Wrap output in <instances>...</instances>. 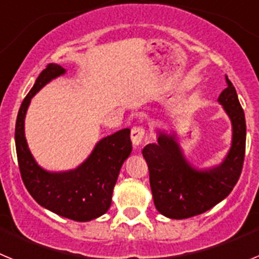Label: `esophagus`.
<instances>
[{
    "instance_id": "obj_1",
    "label": "esophagus",
    "mask_w": 259,
    "mask_h": 259,
    "mask_svg": "<svg viewBox=\"0 0 259 259\" xmlns=\"http://www.w3.org/2000/svg\"><path fill=\"white\" fill-rule=\"evenodd\" d=\"M144 136H145V128L143 125H135L131 130V140L135 146L140 145L143 141Z\"/></svg>"
}]
</instances>
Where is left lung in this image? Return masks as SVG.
<instances>
[{
	"instance_id": "left-lung-1",
	"label": "left lung",
	"mask_w": 259,
	"mask_h": 259,
	"mask_svg": "<svg viewBox=\"0 0 259 259\" xmlns=\"http://www.w3.org/2000/svg\"><path fill=\"white\" fill-rule=\"evenodd\" d=\"M227 88L219 96V104L232 123V145L219 166L196 170L187 162L175 136L159 132L157 144L143 149L149 168L150 188L157 210L171 219L200 215L227 197L241 175L245 157V114L235 87L226 75Z\"/></svg>"
}]
</instances>
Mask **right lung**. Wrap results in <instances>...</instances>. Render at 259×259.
<instances>
[{
	"mask_svg": "<svg viewBox=\"0 0 259 259\" xmlns=\"http://www.w3.org/2000/svg\"><path fill=\"white\" fill-rule=\"evenodd\" d=\"M65 72L59 65L49 63L23 100L15 124L18 164L27 191L38 205L65 218L88 222L104 215L111 205L120 167L132 152L131 130L124 128L102 139L87 161L75 170L49 172L41 168L27 145L24 118L31 98L50 80Z\"/></svg>",
	"mask_w": 259,
	"mask_h": 259,
	"instance_id": "1",
	"label": "right lung"
}]
</instances>
